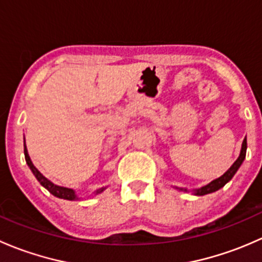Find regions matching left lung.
Segmentation results:
<instances>
[{
	"label": "left lung",
	"instance_id": "8db88e82",
	"mask_svg": "<svg viewBox=\"0 0 262 262\" xmlns=\"http://www.w3.org/2000/svg\"><path fill=\"white\" fill-rule=\"evenodd\" d=\"M246 150H247V141H246V138H245L244 142H242L241 152H239L238 158H237L236 162H234L233 165H232L231 167H229L228 170H227L226 172H224L223 175L221 176V178H218V179H215V180L210 181L209 184L204 185V186L198 187V189L187 190L186 187H178V186H175V189L180 190V191H185V192L191 191L192 194L198 195V196H202V195L210 194V192H214V191H216V190L222 189V187H223L224 185L227 184V182L232 180V178H233V176L236 175V172H237V171H238V168L241 167V165H242V163H244V161H245V158H246Z\"/></svg>",
	"mask_w": 262,
	"mask_h": 262
}]
</instances>
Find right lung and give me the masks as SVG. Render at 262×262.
Masks as SVG:
<instances>
[{"mask_svg": "<svg viewBox=\"0 0 262 262\" xmlns=\"http://www.w3.org/2000/svg\"><path fill=\"white\" fill-rule=\"evenodd\" d=\"M24 155H25V160H26V163H28V166L30 167L31 172L34 173V176L36 178V180L40 182L41 186L46 187L47 190L50 192V194H53L54 196L57 198H60V199H66V200H78L81 199L80 196H78L77 194H76V191L73 189H70V187H64V186H59V185L54 184V182H52L48 179L46 178V176L43 175V173L40 172V171L38 170V168L34 166V163L31 162L30 160V156H29L28 153V148H26V144L25 142H24ZM106 189V186L105 187H100V189L95 190L94 194L97 195L100 194V192H102L104 190Z\"/></svg>", "mask_w": 262, "mask_h": 262, "instance_id": "1", "label": "right lung"}]
</instances>
